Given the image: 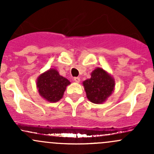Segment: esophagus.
<instances>
[{"mask_svg":"<svg viewBox=\"0 0 154 154\" xmlns=\"http://www.w3.org/2000/svg\"><path fill=\"white\" fill-rule=\"evenodd\" d=\"M74 80L76 82V83H79V82L80 81V77H74Z\"/></svg>","mask_w":154,"mask_h":154,"instance_id":"1","label":"esophagus"}]
</instances>
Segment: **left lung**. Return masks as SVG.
<instances>
[{
    "mask_svg": "<svg viewBox=\"0 0 154 154\" xmlns=\"http://www.w3.org/2000/svg\"><path fill=\"white\" fill-rule=\"evenodd\" d=\"M83 84L87 98L94 103H102L114 91L115 80L103 68H97L91 72V78Z\"/></svg>",
    "mask_w": 154,
    "mask_h": 154,
    "instance_id": "8db88e82",
    "label": "left lung"
}]
</instances>
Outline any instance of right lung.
I'll return each mask as SVG.
<instances>
[{"label":"right lung","instance_id":"obj_1","mask_svg":"<svg viewBox=\"0 0 154 154\" xmlns=\"http://www.w3.org/2000/svg\"><path fill=\"white\" fill-rule=\"evenodd\" d=\"M70 83L69 80L60 75L57 70L51 68L38 77L36 86L38 93L43 98L54 103L63 97L66 87Z\"/></svg>","mask_w":154,"mask_h":154}]
</instances>
